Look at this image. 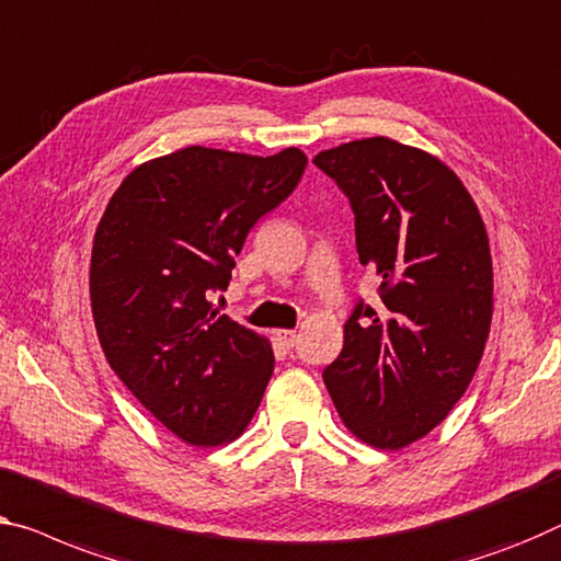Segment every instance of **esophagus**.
<instances>
[{
    "mask_svg": "<svg viewBox=\"0 0 561 561\" xmlns=\"http://www.w3.org/2000/svg\"><path fill=\"white\" fill-rule=\"evenodd\" d=\"M274 334H277V340L287 350H291V347L297 345V332L295 330H274Z\"/></svg>",
    "mask_w": 561,
    "mask_h": 561,
    "instance_id": "obj_1",
    "label": "esophagus"
}]
</instances>
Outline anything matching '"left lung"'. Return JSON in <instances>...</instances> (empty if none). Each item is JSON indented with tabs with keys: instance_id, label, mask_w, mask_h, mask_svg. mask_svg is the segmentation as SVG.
Segmentation results:
<instances>
[{
	"instance_id": "left-lung-1",
	"label": "left lung",
	"mask_w": 561,
	"mask_h": 561,
	"mask_svg": "<svg viewBox=\"0 0 561 561\" xmlns=\"http://www.w3.org/2000/svg\"><path fill=\"white\" fill-rule=\"evenodd\" d=\"M355 211L360 264L382 307L357 305L322 373L345 428L400 450L446 421L473 380L494 317V264L479 206L428 150L386 136L320 150Z\"/></svg>"
}]
</instances>
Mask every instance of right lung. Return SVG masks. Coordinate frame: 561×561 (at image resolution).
I'll list each match as a JSON object with an SVG mask.
<instances>
[{"label": "right lung", "instance_id": "right-lung-1", "mask_svg": "<svg viewBox=\"0 0 561 561\" xmlns=\"http://www.w3.org/2000/svg\"><path fill=\"white\" fill-rule=\"evenodd\" d=\"M299 148L274 156L188 146L125 175L90 254V307L107 363L188 446L247 431L274 370L272 342L219 314L247 233L297 186Z\"/></svg>", "mask_w": 561, "mask_h": 561}]
</instances>
